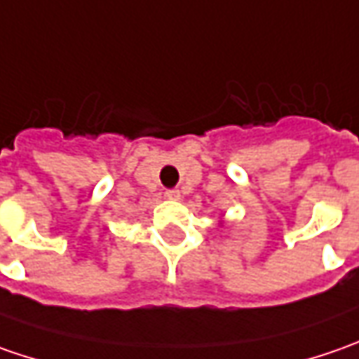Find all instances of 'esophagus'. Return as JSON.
Returning <instances> with one entry per match:
<instances>
[{"label": "esophagus", "instance_id": "esophagus-1", "mask_svg": "<svg viewBox=\"0 0 359 359\" xmlns=\"http://www.w3.org/2000/svg\"><path fill=\"white\" fill-rule=\"evenodd\" d=\"M165 198H168V200H180L182 194H180V189H168V191H165Z\"/></svg>", "mask_w": 359, "mask_h": 359}]
</instances>
